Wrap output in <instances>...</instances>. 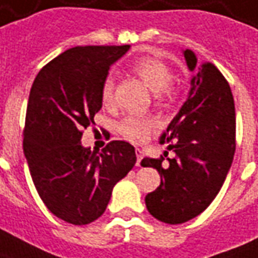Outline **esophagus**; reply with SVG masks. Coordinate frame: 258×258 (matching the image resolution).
I'll return each mask as SVG.
<instances>
[{
	"instance_id": "34e87169",
	"label": "esophagus",
	"mask_w": 258,
	"mask_h": 258,
	"mask_svg": "<svg viewBox=\"0 0 258 258\" xmlns=\"http://www.w3.org/2000/svg\"><path fill=\"white\" fill-rule=\"evenodd\" d=\"M136 155H137V166L141 165V159H143V151L140 148L136 150Z\"/></svg>"
}]
</instances>
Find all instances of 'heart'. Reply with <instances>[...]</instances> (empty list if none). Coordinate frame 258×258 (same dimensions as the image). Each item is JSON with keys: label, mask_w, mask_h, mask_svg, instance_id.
I'll list each match as a JSON object with an SVG mask.
<instances>
[{"label": "heart", "mask_w": 258, "mask_h": 258, "mask_svg": "<svg viewBox=\"0 0 258 258\" xmlns=\"http://www.w3.org/2000/svg\"><path fill=\"white\" fill-rule=\"evenodd\" d=\"M133 70L154 92L158 93V96L171 94L169 85L172 82V72L164 60L157 57H143L133 64ZM114 87L115 82L113 76H107L101 85V100L106 106L113 104L114 101ZM155 118L150 115L131 114L118 122L117 131L120 133V136L131 143H143L152 130L155 128Z\"/></svg>", "instance_id": "1"}]
</instances>
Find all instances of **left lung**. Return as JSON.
Here are the masks:
<instances>
[{"label":"left lung","mask_w":258,"mask_h":258,"mask_svg":"<svg viewBox=\"0 0 258 258\" xmlns=\"http://www.w3.org/2000/svg\"><path fill=\"white\" fill-rule=\"evenodd\" d=\"M183 56L190 80L188 100L169 122L161 143H171L173 158H144L161 175V185L145 196L147 209L169 225L185 223L209 206L225 182L236 151V111L230 86L215 64L198 63L186 49ZM174 143H172V141Z\"/></svg>","instance_id":"1"}]
</instances>
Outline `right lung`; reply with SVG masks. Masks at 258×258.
Returning <instances> with one entry per match:
<instances>
[{
    "label": "right lung",
    "mask_w": 258,
    "mask_h": 258,
    "mask_svg": "<svg viewBox=\"0 0 258 258\" xmlns=\"http://www.w3.org/2000/svg\"><path fill=\"white\" fill-rule=\"evenodd\" d=\"M130 45L76 46L45 64L26 108L24 154L35 188L55 216L89 225L110 202L114 185L136 165V150L111 141L101 152L85 148L83 130L101 108V85Z\"/></svg>",
    "instance_id": "add662e5"
}]
</instances>
